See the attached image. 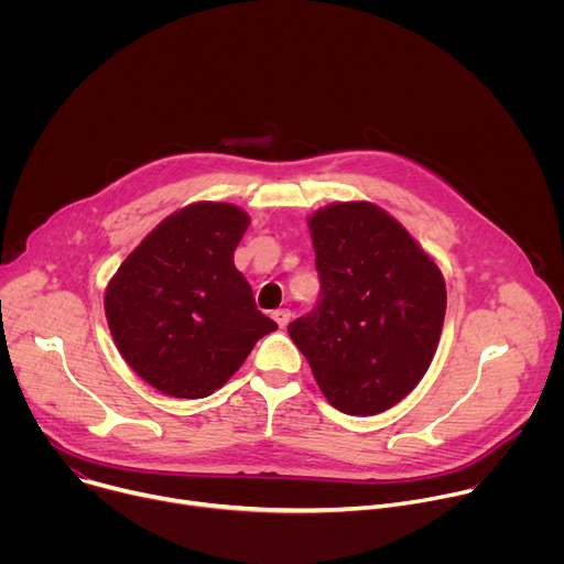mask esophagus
I'll return each instance as SVG.
<instances>
[{
	"instance_id": "esophagus-1",
	"label": "esophagus",
	"mask_w": 564,
	"mask_h": 564,
	"mask_svg": "<svg viewBox=\"0 0 564 564\" xmlns=\"http://www.w3.org/2000/svg\"><path fill=\"white\" fill-rule=\"evenodd\" d=\"M290 316H292V312L288 307H279V310L272 312V318L276 321L279 328H285L290 324Z\"/></svg>"
}]
</instances>
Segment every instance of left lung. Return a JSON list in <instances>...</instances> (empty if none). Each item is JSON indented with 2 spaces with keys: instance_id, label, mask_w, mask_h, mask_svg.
Instances as JSON below:
<instances>
[{
  "instance_id": "1",
  "label": "left lung",
  "mask_w": 564,
  "mask_h": 564,
  "mask_svg": "<svg viewBox=\"0 0 564 564\" xmlns=\"http://www.w3.org/2000/svg\"><path fill=\"white\" fill-rule=\"evenodd\" d=\"M316 305L288 333L330 404L377 415L429 370L444 326L440 268L372 203H335L310 218Z\"/></svg>"
}]
</instances>
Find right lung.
Instances as JSON below:
<instances>
[{
    "label": "right lung",
    "instance_id": "1",
    "mask_svg": "<svg viewBox=\"0 0 564 564\" xmlns=\"http://www.w3.org/2000/svg\"><path fill=\"white\" fill-rule=\"evenodd\" d=\"M250 218L229 203H194L160 223L105 294L111 337L155 390L200 399L218 390L279 326L234 268Z\"/></svg>",
    "mask_w": 564,
    "mask_h": 564
}]
</instances>
